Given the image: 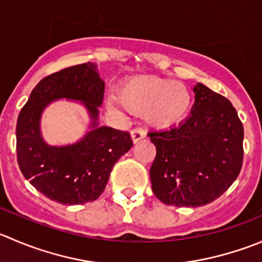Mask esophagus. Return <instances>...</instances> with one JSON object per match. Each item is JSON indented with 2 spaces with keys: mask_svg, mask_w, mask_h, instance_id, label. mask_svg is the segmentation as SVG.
I'll return each instance as SVG.
<instances>
[{
  "mask_svg": "<svg viewBox=\"0 0 262 262\" xmlns=\"http://www.w3.org/2000/svg\"><path fill=\"white\" fill-rule=\"evenodd\" d=\"M132 139H133L134 143H137V142H139L141 139H143L144 137H146V132H144V129L142 128H134L133 130H132Z\"/></svg>",
  "mask_w": 262,
  "mask_h": 262,
  "instance_id": "1",
  "label": "esophagus"
}]
</instances>
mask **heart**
Wrapping results in <instances>:
<instances>
[{
    "instance_id": "obj_1",
    "label": "heart",
    "mask_w": 262,
    "mask_h": 262,
    "mask_svg": "<svg viewBox=\"0 0 262 262\" xmlns=\"http://www.w3.org/2000/svg\"><path fill=\"white\" fill-rule=\"evenodd\" d=\"M118 98L126 110L144 114L147 123L157 128L182 123L192 106V95L187 85L155 75L137 77L126 82Z\"/></svg>"
}]
</instances>
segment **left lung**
Instances as JSON below:
<instances>
[{
    "label": "left lung",
    "instance_id": "8db88e82",
    "mask_svg": "<svg viewBox=\"0 0 262 262\" xmlns=\"http://www.w3.org/2000/svg\"><path fill=\"white\" fill-rule=\"evenodd\" d=\"M192 115L180 125L148 133L156 147L149 177L155 195L177 207L219 199L239 175L243 125L230 101L195 84Z\"/></svg>",
    "mask_w": 262,
    "mask_h": 262
}]
</instances>
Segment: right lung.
I'll use <instances>...</instances> for the list:
<instances>
[{
    "instance_id": "1",
    "label": "right lung",
    "mask_w": 262,
    "mask_h": 262,
    "mask_svg": "<svg viewBox=\"0 0 262 262\" xmlns=\"http://www.w3.org/2000/svg\"><path fill=\"white\" fill-rule=\"evenodd\" d=\"M103 91L105 83L98 77L95 63H80L43 78L20 111L17 164L30 184L52 201L82 205L97 200L114 165L133 146L129 132L96 124ZM57 98L82 100L94 120L93 130L72 146L51 147L40 138V114Z\"/></svg>"
}]
</instances>
